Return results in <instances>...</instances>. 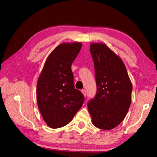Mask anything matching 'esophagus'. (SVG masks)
<instances>
[{
    "mask_svg": "<svg viewBox=\"0 0 157 157\" xmlns=\"http://www.w3.org/2000/svg\"><path fill=\"white\" fill-rule=\"evenodd\" d=\"M82 93H83V96H84L85 97H87V92H86V90L82 89Z\"/></svg>",
    "mask_w": 157,
    "mask_h": 157,
    "instance_id": "34e87169",
    "label": "esophagus"
}]
</instances>
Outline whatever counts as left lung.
<instances>
[{"mask_svg":"<svg viewBox=\"0 0 157 157\" xmlns=\"http://www.w3.org/2000/svg\"><path fill=\"white\" fill-rule=\"evenodd\" d=\"M97 94L87 104L93 124L108 130L124 120L132 100V85L121 59L104 44L93 43Z\"/></svg>","mask_w":157,"mask_h":157,"instance_id":"obj_1","label":"left lung"}]
</instances>
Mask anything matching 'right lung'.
Returning <instances> with one entry per match:
<instances>
[{"mask_svg": "<svg viewBox=\"0 0 157 157\" xmlns=\"http://www.w3.org/2000/svg\"><path fill=\"white\" fill-rule=\"evenodd\" d=\"M82 45L80 42L59 45L48 56L38 78V106L45 122L52 128L68 124L84 102L83 94L74 87L71 70Z\"/></svg>", "mask_w": 157, "mask_h": 157, "instance_id": "right-lung-1", "label": "right lung"}]
</instances>
